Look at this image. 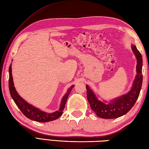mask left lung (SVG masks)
I'll list each match as a JSON object with an SVG mask.
<instances>
[{"label":"left lung","instance_id":"obj_1","mask_svg":"<svg viewBox=\"0 0 149 149\" xmlns=\"http://www.w3.org/2000/svg\"><path fill=\"white\" fill-rule=\"evenodd\" d=\"M132 49L137 59V74L132 88L127 94L106 103L98 99L93 91L86 85L87 99L92 110L98 117L103 119H115L122 116L130 110L138 99L143 82V59L141 53L135 45H132Z\"/></svg>","mask_w":149,"mask_h":149}]
</instances>
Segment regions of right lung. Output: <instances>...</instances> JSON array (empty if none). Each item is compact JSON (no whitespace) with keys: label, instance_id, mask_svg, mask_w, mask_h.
<instances>
[{"label":"right lung","instance_id":"1","mask_svg":"<svg viewBox=\"0 0 149 149\" xmlns=\"http://www.w3.org/2000/svg\"><path fill=\"white\" fill-rule=\"evenodd\" d=\"M9 75L10 93L13 100H14V102H15L17 106L20 109L22 113H23L25 116L31 120H35V121L37 122H49L59 118V117L61 116V114L63 113V110L64 108H65L67 98H68L70 93L71 92V90L74 86V85L71 86V87H70V88L67 90V93L63 96L62 100H61L60 108L59 109V110L50 113H47L45 111H41V109L30 104L26 102V101L22 99L21 97H20V95L17 93L15 87H14V84L13 82V77L12 74V64H11L9 67Z\"/></svg>","mask_w":149,"mask_h":149}]
</instances>
